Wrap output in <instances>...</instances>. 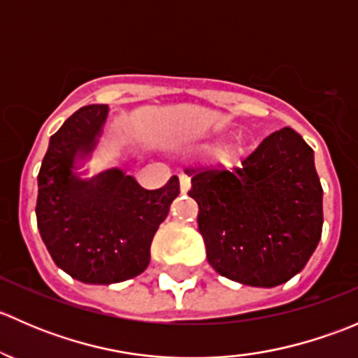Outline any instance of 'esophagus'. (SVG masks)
Wrapping results in <instances>:
<instances>
[{"label":"esophagus","mask_w":358,"mask_h":358,"mask_svg":"<svg viewBox=\"0 0 358 358\" xmlns=\"http://www.w3.org/2000/svg\"><path fill=\"white\" fill-rule=\"evenodd\" d=\"M178 178H180V190H182V192H189V189H190V178L187 175H178Z\"/></svg>","instance_id":"esophagus-1"}]
</instances>
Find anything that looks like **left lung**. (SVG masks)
<instances>
[{
  "label": "left lung",
  "mask_w": 358,
  "mask_h": 358,
  "mask_svg": "<svg viewBox=\"0 0 358 358\" xmlns=\"http://www.w3.org/2000/svg\"><path fill=\"white\" fill-rule=\"evenodd\" d=\"M208 262L220 275L275 287L305 268L322 236L313 150L291 128L266 136L239 168H187Z\"/></svg>",
  "instance_id": "left-lung-1"
}]
</instances>
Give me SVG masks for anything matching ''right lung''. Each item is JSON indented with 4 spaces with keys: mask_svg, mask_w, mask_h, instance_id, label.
Here are the masks:
<instances>
[{
    "mask_svg": "<svg viewBox=\"0 0 358 358\" xmlns=\"http://www.w3.org/2000/svg\"><path fill=\"white\" fill-rule=\"evenodd\" d=\"M107 106L76 110L52 135L38 175L36 218L57 266L85 284L133 279L150 262V244L180 194L171 176L147 190L122 169L88 175Z\"/></svg>",
    "mask_w": 358,
    "mask_h": 358,
    "instance_id": "obj_1",
    "label": "right lung"
}]
</instances>
